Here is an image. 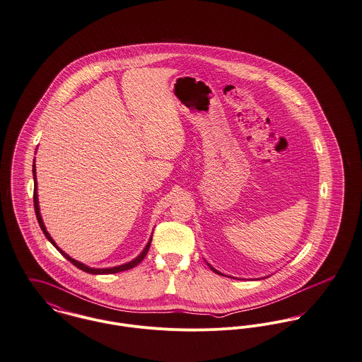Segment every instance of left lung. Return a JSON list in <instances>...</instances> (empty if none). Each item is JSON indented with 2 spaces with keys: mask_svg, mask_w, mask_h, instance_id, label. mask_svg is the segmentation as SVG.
Masks as SVG:
<instances>
[{
  "mask_svg": "<svg viewBox=\"0 0 362 362\" xmlns=\"http://www.w3.org/2000/svg\"><path fill=\"white\" fill-rule=\"evenodd\" d=\"M211 269H212V271H214V272H216V274H219V272H218V271H216V269H214V268H212V267H211ZM219 275H221V274H219Z\"/></svg>",
  "mask_w": 362,
  "mask_h": 362,
  "instance_id": "left-lung-1",
  "label": "left lung"
}]
</instances>
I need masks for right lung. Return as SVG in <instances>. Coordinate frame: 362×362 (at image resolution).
<instances>
[{"label": "right lung", "mask_w": 362, "mask_h": 362, "mask_svg": "<svg viewBox=\"0 0 362 362\" xmlns=\"http://www.w3.org/2000/svg\"><path fill=\"white\" fill-rule=\"evenodd\" d=\"M33 176H35V192H33V202H35V212H36V216H37V222H39V225H40L41 230H42V233L45 235V238L48 239V240L51 241V244L68 259V261H71L76 268H79L81 271H84V272H87V274H93V275H105V274H117V272H122V271H126V269H132V268H134L136 265H139L143 259H144V257L147 255V252H148V248H150V244H151V240L148 241V244L146 245V248L143 250V252L137 257V258H134L133 261H130V262H127V264H124V265H119V267H115V268H105V269H95V268H88V267H86V265H83L81 262H78V261H75L74 258H71L66 252H64L61 248H58L57 247V244H55V241L52 240V238L49 236V233L47 232V229H45V226H44V223H42V219H41L40 215V208H39V200H37V182H36V166H35V163H33Z\"/></svg>", "instance_id": "1"}]
</instances>
